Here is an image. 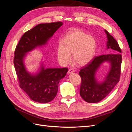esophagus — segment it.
I'll use <instances>...</instances> for the list:
<instances>
[{"label":"esophagus","mask_w":132,"mask_h":132,"mask_svg":"<svg viewBox=\"0 0 132 132\" xmlns=\"http://www.w3.org/2000/svg\"><path fill=\"white\" fill-rule=\"evenodd\" d=\"M73 72H74V70L73 68H70V69H69L68 71V73L71 74V73H72Z\"/></svg>","instance_id":"1"}]
</instances>
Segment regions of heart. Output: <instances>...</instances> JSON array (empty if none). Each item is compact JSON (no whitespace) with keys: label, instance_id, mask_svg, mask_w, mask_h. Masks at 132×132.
Returning a JSON list of instances; mask_svg holds the SVG:
<instances>
[{"label":"heart","instance_id":"1","mask_svg":"<svg viewBox=\"0 0 132 132\" xmlns=\"http://www.w3.org/2000/svg\"><path fill=\"white\" fill-rule=\"evenodd\" d=\"M96 50V42L93 37L79 29L68 32L59 40L57 47V57L62 65H66L71 60L72 53L74 62L78 65H85L93 59Z\"/></svg>","mask_w":132,"mask_h":132}]
</instances>
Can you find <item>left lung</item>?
<instances>
[{
    "label": "left lung",
    "instance_id": "left-lung-1",
    "mask_svg": "<svg viewBox=\"0 0 132 132\" xmlns=\"http://www.w3.org/2000/svg\"><path fill=\"white\" fill-rule=\"evenodd\" d=\"M107 36V47L121 53L117 41L109 32L105 30ZM104 61L111 64L110 72L105 81L98 83L95 79L96 70ZM122 55L120 53L103 54L95 57L80 69L79 75L81 79L80 95L84 100L89 103H96L106 97L119 82L121 76Z\"/></svg>",
    "mask_w": 132,
    "mask_h": 132
}]
</instances>
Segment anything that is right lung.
<instances>
[{"instance_id":"right-lung-1","label":"right lung","mask_w":132,"mask_h":132,"mask_svg":"<svg viewBox=\"0 0 132 132\" xmlns=\"http://www.w3.org/2000/svg\"><path fill=\"white\" fill-rule=\"evenodd\" d=\"M63 25L61 21L39 23L23 34L16 47L14 64L19 85L35 102L47 103L56 96L60 80L66 75L68 68H47L42 67L36 75L26 71L23 64L26 53L38 46L45 45L54 33Z\"/></svg>"}]
</instances>
